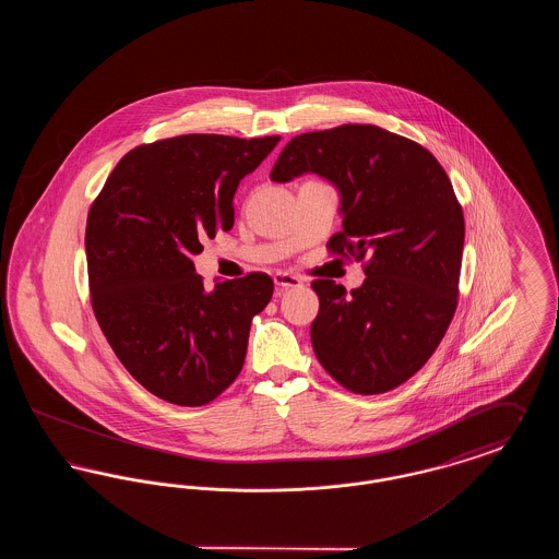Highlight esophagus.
<instances>
[{
    "instance_id": "1",
    "label": "esophagus",
    "mask_w": 559,
    "mask_h": 559,
    "mask_svg": "<svg viewBox=\"0 0 559 559\" xmlns=\"http://www.w3.org/2000/svg\"><path fill=\"white\" fill-rule=\"evenodd\" d=\"M274 285L278 289H297L304 285V281L299 276H293L289 272H276L274 274Z\"/></svg>"
}]
</instances>
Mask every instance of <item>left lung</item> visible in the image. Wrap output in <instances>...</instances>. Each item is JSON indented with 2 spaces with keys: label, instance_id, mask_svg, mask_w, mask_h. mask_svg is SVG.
<instances>
[{
  "label": "left lung",
  "instance_id": "1",
  "mask_svg": "<svg viewBox=\"0 0 559 559\" xmlns=\"http://www.w3.org/2000/svg\"><path fill=\"white\" fill-rule=\"evenodd\" d=\"M317 174L340 192L344 230L331 251L369 258L347 293L314 281L312 347L324 371L356 394H383L419 371L454 308L465 222L451 180L421 144L377 126L295 135L270 180Z\"/></svg>",
  "mask_w": 559,
  "mask_h": 559
}]
</instances>
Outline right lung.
Masks as SVG:
<instances>
[{
  "label": "right lung",
  "instance_id": "add662e5",
  "mask_svg": "<svg viewBox=\"0 0 559 559\" xmlns=\"http://www.w3.org/2000/svg\"><path fill=\"white\" fill-rule=\"evenodd\" d=\"M278 140L188 133L138 146L90 210L94 314L121 365L160 400L207 404L242 369L251 319L266 308L274 283L253 272L210 292L192 258L201 240L233 228L240 180Z\"/></svg>",
  "mask_w": 559,
  "mask_h": 559
}]
</instances>
